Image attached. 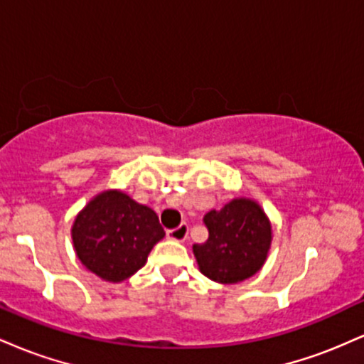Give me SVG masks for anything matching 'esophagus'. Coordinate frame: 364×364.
I'll list each match as a JSON object with an SVG mask.
<instances>
[{
  "mask_svg": "<svg viewBox=\"0 0 364 364\" xmlns=\"http://www.w3.org/2000/svg\"><path fill=\"white\" fill-rule=\"evenodd\" d=\"M168 237L173 241H185L188 237V225L181 224V225H178L176 229H169Z\"/></svg>",
  "mask_w": 364,
  "mask_h": 364,
  "instance_id": "34e87169",
  "label": "esophagus"
}]
</instances>
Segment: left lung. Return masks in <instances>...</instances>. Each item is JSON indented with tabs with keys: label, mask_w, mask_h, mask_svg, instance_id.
<instances>
[{
	"label": "left lung",
	"mask_w": 364,
	"mask_h": 364,
	"mask_svg": "<svg viewBox=\"0 0 364 364\" xmlns=\"http://www.w3.org/2000/svg\"><path fill=\"white\" fill-rule=\"evenodd\" d=\"M208 240L193 245L198 269L210 281L236 284L262 269L272 243V225L255 200L235 198L203 217Z\"/></svg>",
	"instance_id": "1"
}]
</instances>
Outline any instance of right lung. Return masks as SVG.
<instances>
[{
    "mask_svg": "<svg viewBox=\"0 0 364 364\" xmlns=\"http://www.w3.org/2000/svg\"><path fill=\"white\" fill-rule=\"evenodd\" d=\"M164 236L156 212L119 190L95 195L78 212L72 228L78 260L107 282L132 277Z\"/></svg>",
    "mask_w": 364,
    "mask_h": 364,
    "instance_id": "add662e5",
    "label": "right lung"
}]
</instances>
